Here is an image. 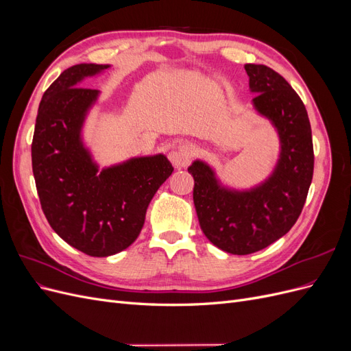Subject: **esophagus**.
Segmentation results:
<instances>
[{
	"instance_id": "1",
	"label": "esophagus",
	"mask_w": 351,
	"mask_h": 351,
	"mask_svg": "<svg viewBox=\"0 0 351 351\" xmlns=\"http://www.w3.org/2000/svg\"><path fill=\"white\" fill-rule=\"evenodd\" d=\"M195 155H196V146L190 142H184V143H180L176 149L169 154V159H171V162L177 168H182L189 165Z\"/></svg>"
}]
</instances>
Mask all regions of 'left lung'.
I'll use <instances>...</instances> for the list:
<instances>
[{"label": "left lung", "instance_id": "8db88e82", "mask_svg": "<svg viewBox=\"0 0 351 351\" xmlns=\"http://www.w3.org/2000/svg\"><path fill=\"white\" fill-rule=\"evenodd\" d=\"M253 105L278 132L281 152L268 180L250 190L221 186L202 161L189 167L195 178L193 202L206 239L221 250L250 254L290 231L300 217L313 177V143L307 111L281 74L263 64L244 66Z\"/></svg>", "mask_w": 351, "mask_h": 351}]
</instances>
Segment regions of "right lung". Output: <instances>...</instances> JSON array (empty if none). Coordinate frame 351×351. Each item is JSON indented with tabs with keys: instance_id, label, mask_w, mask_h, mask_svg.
<instances>
[{
	"instance_id": "add662e5",
	"label": "right lung",
	"mask_w": 351,
	"mask_h": 351,
	"mask_svg": "<svg viewBox=\"0 0 351 351\" xmlns=\"http://www.w3.org/2000/svg\"><path fill=\"white\" fill-rule=\"evenodd\" d=\"M108 67L77 64L62 71L42 97L32 141V169L49 226L95 258L130 246L156 190L174 171L161 154L98 171L80 133L99 90L79 84Z\"/></svg>"
}]
</instances>
